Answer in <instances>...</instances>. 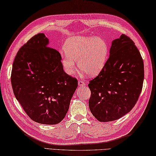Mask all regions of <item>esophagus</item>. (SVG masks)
Masks as SVG:
<instances>
[{
  "mask_svg": "<svg viewBox=\"0 0 156 156\" xmlns=\"http://www.w3.org/2000/svg\"><path fill=\"white\" fill-rule=\"evenodd\" d=\"M78 84H79V86H84L85 85H86V83H85V82L83 81H82V80H79L78 81Z\"/></svg>",
  "mask_w": 156,
  "mask_h": 156,
  "instance_id": "obj_1",
  "label": "esophagus"
}]
</instances>
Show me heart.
Masks as SVG:
<instances>
[{
	"label": "heart",
	"instance_id": "b5f03b06",
	"mask_svg": "<svg viewBox=\"0 0 156 156\" xmlns=\"http://www.w3.org/2000/svg\"><path fill=\"white\" fill-rule=\"evenodd\" d=\"M66 54L62 62L66 71L72 75L75 70V61L79 69L89 75L98 73L105 66L108 54V46L101 37H73L66 41Z\"/></svg>",
	"mask_w": 156,
	"mask_h": 156
}]
</instances>
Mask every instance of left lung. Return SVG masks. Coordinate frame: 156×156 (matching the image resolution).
I'll return each mask as SVG.
<instances>
[{
  "mask_svg": "<svg viewBox=\"0 0 156 156\" xmlns=\"http://www.w3.org/2000/svg\"><path fill=\"white\" fill-rule=\"evenodd\" d=\"M144 64L134 43L126 34L112 42L110 55L90 81L89 107L99 122L118 119L133 109L142 91Z\"/></svg>",
  "mask_w": 156,
  "mask_h": 156,
  "instance_id": "obj_1",
  "label": "left lung"
}]
</instances>
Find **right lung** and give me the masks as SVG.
I'll use <instances>...</instances> for the list:
<instances>
[{
    "mask_svg": "<svg viewBox=\"0 0 156 156\" xmlns=\"http://www.w3.org/2000/svg\"><path fill=\"white\" fill-rule=\"evenodd\" d=\"M48 43L45 34L39 33L19 49L11 81L15 96L29 117L54 125L65 117L78 81L64 71L60 52Z\"/></svg>",
    "mask_w": 156,
    "mask_h": 156,
    "instance_id": "add662e5",
    "label": "right lung"
}]
</instances>
